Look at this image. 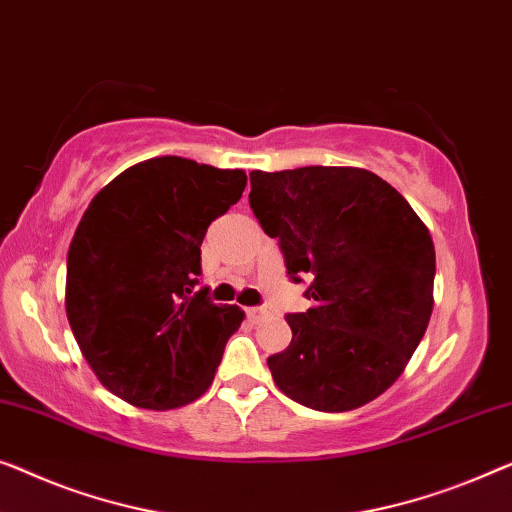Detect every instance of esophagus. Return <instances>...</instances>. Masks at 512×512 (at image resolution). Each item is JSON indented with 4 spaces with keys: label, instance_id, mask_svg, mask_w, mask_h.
Instances as JSON below:
<instances>
[{
    "label": "esophagus",
    "instance_id": "obj_1",
    "mask_svg": "<svg viewBox=\"0 0 512 512\" xmlns=\"http://www.w3.org/2000/svg\"><path fill=\"white\" fill-rule=\"evenodd\" d=\"M244 314H247V318L251 323H261L265 316H268V311L265 309H261V307H249V309H244Z\"/></svg>",
    "mask_w": 512,
    "mask_h": 512
}]
</instances>
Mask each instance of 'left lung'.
<instances>
[{
	"mask_svg": "<svg viewBox=\"0 0 512 512\" xmlns=\"http://www.w3.org/2000/svg\"><path fill=\"white\" fill-rule=\"evenodd\" d=\"M249 203L279 240L311 307L288 314L293 339L268 358L277 388L309 409L353 411L409 365L434 309L429 228L379 175L353 166L251 170Z\"/></svg>",
	"mask_w": 512,
	"mask_h": 512,
	"instance_id": "1",
	"label": "left lung"
}]
</instances>
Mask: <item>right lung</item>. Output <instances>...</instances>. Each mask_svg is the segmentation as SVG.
<instances>
[{
    "label": "right lung",
    "instance_id": "1",
    "mask_svg": "<svg viewBox=\"0 0 512 512\" xmlns=\"http://www.w3.org/2000/svg\"><path fill=\"white\" fill-rule=\"evenodd\" d=\"M244 187V170L154 157L108 182L80 219L66 316L96 379L131 406L177 409L212 385L244 314L194 286L207 226Z\"/></svg>",
    "mask_w": 512,
    "mask_h": 512
}]
</instances>
